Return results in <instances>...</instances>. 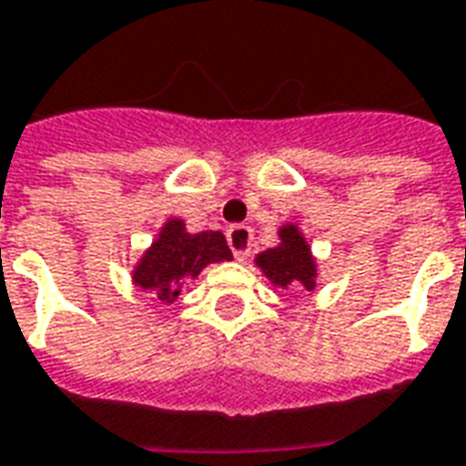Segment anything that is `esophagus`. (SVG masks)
Instances as JSON below:
<instances>
[{"mask_svg": "<svg viewBox=\"0 0 466 466\" xmlns=\"http://www.w3.org/2000/svg\"><path fill=\"white\" fill-rule=\"evenodd\" d=\"M251 239H254V234H251L249 227H244V224H234V227L227 229V242H229V249H232L234 259L237 261H244L249 257Z\"/></svg>", "mask_w": 466, "mask_h": 466, "instance_id": "1", "label": "esophagus"}]
</instances>
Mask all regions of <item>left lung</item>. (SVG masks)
Listing matches in <instances>:
<instances>
[{"label": "left lung", "mask_w": 466, "mask_h": 466, "mask_svg": "<svg viewBox=\"0 0 466 466\" xmlns=\"http://www.w3.org/2000/svg\"><path fill=\"white\" fill-rule=\"evenodd\" d=\"M279 237H281V244L259 254L257 264L274 284L284 286V289L303 286L311 291L316 286V264H313L309 244L303 242V237L294 224L284 227Z\"/></svg>", "instance_id": "1"}]
</instances>
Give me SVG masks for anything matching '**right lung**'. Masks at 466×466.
<instances>
[{
  "mask_svg": "<svg viewBox=\"0 0 466 466\" xmlns=\"http://www.w3.org/2000/svg\"><path fill=\"white\" fill-rule=\"evenodd\" d=\"M229 259L232 251L222 232L187 234L182 219H170L137 264L133 279L163 303H172L180 296L185 279H195L212 261Z\"/></svg>",
  "mask_w": 466,
  "mask_h": 466,
  "instance_id": "right-lung-1",
  "label": "right lung"
}]
</instances>
